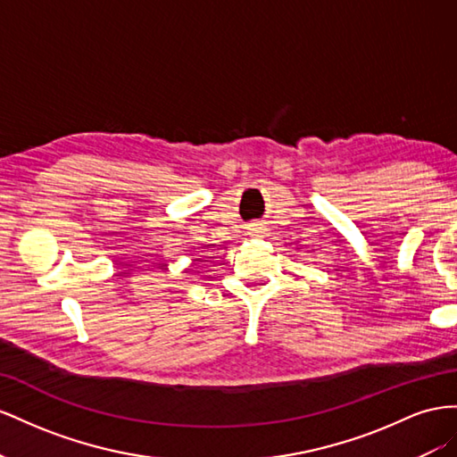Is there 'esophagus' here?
Masks as SVG:
<instances>
[{
	"label": "esophagus",
	"mask_w": 457,
	"mask_h": 457,
	"mask_svg": "<svg viewBox=\"0 0 457 457\" xmlns=\"http://www.w3.org/2000/svg\"><path fill=\"white\" fill-rule=\"evenodd\" d=\"M249 233L251 236H260V233H264V226L262 224H254L249 228Z\"/></svg>",
	"instance_id": "34e87169"
}]
</instances>
